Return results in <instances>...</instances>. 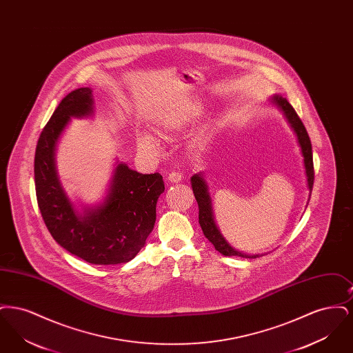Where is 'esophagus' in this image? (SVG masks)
Here are the masks:
<instances>
[{
  "label": "esophagus",
  "instance_id": "obj_1",
  "mask_svg": "<svg viewBox=\"0 0 353 353\" xmlns=\"http://www.w3.org/2000/svg\"><path fill=\"white\" fill-rule=\"evenodd\" d=\"M167 180H168V183H170V184H177V183H181L183 176H181V173H179V172H170Z\"/></svg>",
  "mask_w": 353,
  "mask_h": 353
}]
</instances>
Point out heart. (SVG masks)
Listing matches in <instances>:
<instances>
[{"label":"heart","mask_w":353,"mask_h":353,"mask_svg":"<svg viewBox=\"0 0 353 353\" xmlns=\"http://www.w3.org/2000/svg\"><path fill=\"white\" fill-rule=\"evenodd\" d=\"M202 107L194 103H189L183 107H179L173 112L165 115V118L161 119L157 127V132L161 136L180 132L186 128L189 124L196 121L201 117ZM206 131L200 130L197 134H193L190 140V147L196 151L201 150L203 144L206 143ZM137 145L144 151L154 152L159 148V141L152 134L143 132L137 137Z\"/></svg>","instance_id":"b5f03b06"}]
</instances>
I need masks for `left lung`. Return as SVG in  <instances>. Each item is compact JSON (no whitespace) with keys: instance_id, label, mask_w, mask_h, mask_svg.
I'll return each instance as SVG.
<instances>
[{"instance_id":"8db88e82","label":"left lung","mask_w":353,"mask_h":353,"mask_svg":"<svg viewBox=\"0 0 353 353\" xmlns=\"http://www.w3.org/2000/svg\"><path fill=\"white\" fill-rule=\"evenodd\" d=\"M271 101L283 112L285 118L287 119L290 127L294 130V132L298 137V143L301 147V151L303 154V161H304V169H305V176H307V186L310 193L312 192V185H314V161H312V147H311V140L310 136L305 131V127L303 125L302 120L292 108V105L287 101L285 98L281 95H274ZM193 193L196 197V201L199 203V222L201 226L202 233L209 239V242L213 243L217 252H221L222 255L226 256H242V258H256L259 255H249L245 252H238L234 249L226 239L225 236L221 234L219 226L214 221V214H213V208H212V199L208 190V184L203 179L202 173H196L190 179ZM311 197V194H310ZM310 201V199H308Z\"/></svg>"}]
</instances>
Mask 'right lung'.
Masks as SVG:
<instances>
[{
	"label": "right lung",
	"instance_id": "obj_1",
	"mask_svg": "<svg viewBox=\"0 0 353 353\" xmlns=\"http://www.w3.org/2000/svg\"><path fill=\"white\" fill-rule=\"evenodd\" d=\"M92 114V90L82 87L65 97L51 115L35 148L37 201L52 238L68 252L92 265L125 263L151 234L165 186L159 173L141 174L118 163L104 201L79 213L58 179L55 148L70 119Z\"/></svg>",
	"mask_w": 353,
	"mask_h": 353
}]
</instances>
